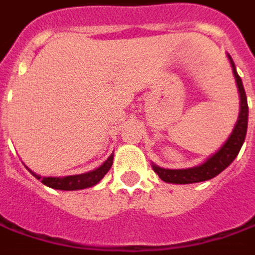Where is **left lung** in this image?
Here are the masks:
<instances>
[{"mask_svg":"<svg viewBox=\"0 0 255 255\" xmlns=\"http://www.w3.org/2000/svg\"><path fill=\"white\" fill-rule=\"evenodd\" d=\"M229 62L234 71V77L238 85V91H240V99H241V109H240V116L235 123V128L231 133V136L228 137L227 142L221 146V149L218 152L209 156L203 164L193 167V168H186V170H167V168H161L158 165L152 164V168L162 181L165 183H174V184H190V183H199V181H206L213 177H216L218 174H221L229 164L237 158V155L240 152L247 135V125H248V104H247L246 90L243 81L235 69V64L232 61V58L228 55Z\"/></svg>","mask_w":255,"mask_h":255,"instance_id":"1","label":"left lung"}]
</instances>
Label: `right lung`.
I'll list each match as a JSON object with an SVG mask.
<instances>
[{
  "label": "right lung",
  "mask_w": 255,
  "mask_h": 255,
  "mask_svg": "<svg viewBox=\"0 0 255 255\" xmlns=\"http://www.w3.org/2000/svg\"><path fill=\"white\" fill-rule=\"evenodd\" d=\"M113 164V154L110 155L99 168L88 171V173L78 174V175H66V177H40L31 170H28L37 180H40L45 186L56 190H81L87 187L96 186L101 178L109 173Z\"/></svg>",
  "instance_id": "obj_1"
}]
</instances>
